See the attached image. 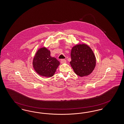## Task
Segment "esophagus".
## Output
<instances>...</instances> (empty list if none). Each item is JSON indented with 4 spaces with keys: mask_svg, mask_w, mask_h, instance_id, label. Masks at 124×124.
Instances as JSON below:
<instances>
[{
    "mask_svg": "<svg viewBox=\"0 0 124 124\" xmlns=\"http://www.w3.org/2000/svg\"><path fill=\"white\" fill-rule=\"evenodd\" d=\"M66 60H64V59L61 60H60V63H61V64H64V63H66Z\"/></svg>",
    "mask_w": 124,
    "mask_h": 124,
    "instance_id": "1",
    "label": "esophagus"
}]
</instances>
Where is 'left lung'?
<instances>
[{
  "mask_svg": "<svg viewBox=\"0 0 124 124\" xmlns=\"http://www.w3.org/2000/svg\"><path fill=\"white\" fill-rule=\"evenodd\" d=\"M70 55V64L76 74L83 77L93 72L96 65V58L88 45H76L71 49Z\"/></svg>",
  "mask_w": 124,
  "mask_h": 124,
  "instance_id": "obj_1",
  "label": "left lung"
}]
</instances>
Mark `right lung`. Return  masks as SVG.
<instances>
[{
	"label": "right lung",
	"instance_id": "1",
	"mask_svg": "<svg viewBox=\"0 0 124 124\" xmlns=\"http://www.w3.org/2000/svg\"><path fill=\"white\" fill-rule=\"evenodd\" d=\"M33 66L37 74L44 77H53L60 64V62L50 55V51L46 47L40 48L33 60Z\"/></svg>",
	"mask_w": 124,
	"mask_h": 124
}]
</instances>
